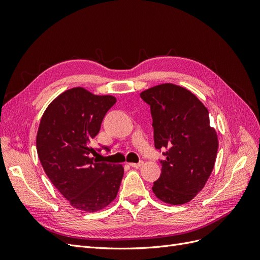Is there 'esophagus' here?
<instances>
[{"mask_svg": "<svg viewBox=\"0 0 260 260\" xmlns=\"http://www.w3.org/2000/svg\"><path fill=\"white\" fill-rule=\"evenodd\" d=\"M131 167H133V168H139V167H141L143 165V161H139V162H130L129 164Z\"/></svg>", "mask_w": 260, "mask_h": 260, "instance_id": "obj_1", "label": "esophagus"}]
</instances>
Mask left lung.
Masks as SVG:
<instances>
[{
	"label": "left lung",
	"instance_id": "left-lung-1",
	"mask_svg": "<svg viewBox=\"0 0 260 260\" xmlns=\"http://www.w3.org/2000/svg\"><path fill=\"white\" fill-rule=\"evenodd\" d=\"M140 96L151 106L155 147L167 148L152 190L164 203L182 205L202 191L214 169L217 132L209 125L207 108L182 86L164 83Z\"/></svg>",
	"mask_w": 260,
	"mask_h": 260
}]
</instances>
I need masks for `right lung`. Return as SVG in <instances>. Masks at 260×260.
I'll list each match as a JSON object with an SVG mask.
<instances>
[{"label": "right lung", "mask_w": 260, "mask_h": 260, "mask_svg": "<svg viewBox=\"0 0 260 260\" xmlns=\"http://www.w3.org/2000/svg\"><path fill=\"white\" fill-rule=\"evenodd\" d=\"M115 103L112 95L73 88L52 102L39 125L37 151L46 176L70 205L82 211L109 205L123 177L122 165L96 162L91 157L96 153L91 143Z\"/></svg>", "instance_id": "add662e5"}]
</instances>
